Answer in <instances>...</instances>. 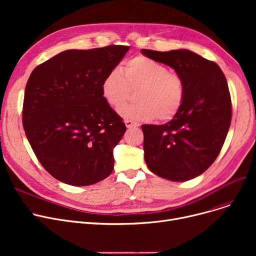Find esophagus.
Wrapping results in <instances>:
<instances>
[{"label":"esophagus","instance_id":"1","mask_svg":"<svg viewBox=\"0 0 256 256\" xmlns=\"http://www.w3.org/2000/svg\"><path fill=\"white\" fill-rule=\"evenodd\" d=\"M124 124H126V126L128 128L139 126V124H138L137 122H135V121H132V120H130V119H126V120L124 121Z\"/></svg>","mask_w":256,"mask_h":256}]
</instances>
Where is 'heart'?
Segmentation results:
<instances>
[{"instance_id": "heart-1", "label": "heart", "mask_w": 256, "mask_h": 256, "mask_svg": "<svg viewBox=\"0 0 256 256\" xmlns=\"http://www.w3.org/2000/svg\"><path fill=\"white\" fill-rule=\"evenodd\" d=\"M137 88L138 102L120 110L121 116L126 119L167 121L180 112L184 102L182 78L146 56L128 60L121 72L118 68L110 70L102 80L100 91L104 100L119 110L129 98L130 89Z\"/></svg>"}]
</instances>
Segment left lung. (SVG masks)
<instances>
[{
    "label": "left lung",
    "instance_id": "left-lung-1",
    "mask_svg": "<svg viewBox=\"0 0 256 256\" xmlns=\"http://www.w3.org/2000/svg\"><path fill=\"white\" fill-rule=\"evenodd\" d=\"M141 52L172 67L186 86L182 109L169 122L141 126L147 167L172 182L195 178L217 158L230 126L232 100L226 78L216 63L189 50Z\"/></svg>",
    "mask_w": 256,
    "mask_h": 256
}]
</instances>
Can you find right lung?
<instances>
[{"instance_id":"add662e5","label":"right lung","mask_w":256,"mask_h":256,"mask_svg":"<svg viewBox=\"0 0 256 256\" xmlns=\"http://www.w3.org/2000/svg\"><path fill=\"white\" fill-rule=\"evenodd\" d=\"M128 50H67L32 72L24 90V130L40 164L56 180L83 186L113 172V148L126 128L104 100L100 85Z\"/></svg>"}]
</instances>
